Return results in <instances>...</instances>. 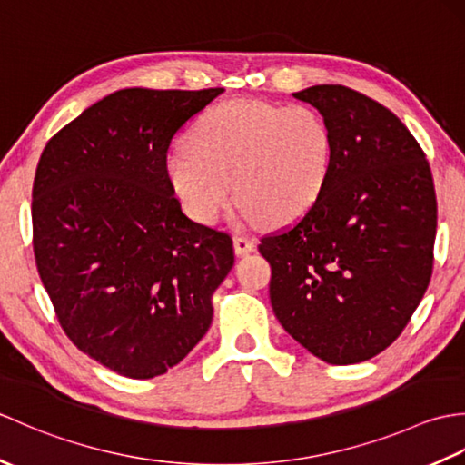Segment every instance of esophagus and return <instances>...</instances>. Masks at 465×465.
Masks as SVG:
<instances>
[{
    "label": "esophagus",
    "mask_w": 465,
    "mask_h": 465,
    "mask_svg": "<svg viewBox=\"0 0 465 465\" xmlns=\"http://www.w3.org/2000/svg\"><path fill=\"white\" fill-rule=\"evenodd\" d=\"M233 248H235V253H238V255H245V253L253 252L255 243H253V240L245 238V235H235V238H233Z\"/></svg>",
    "instance_id": "obj_1"
}]
</instances>
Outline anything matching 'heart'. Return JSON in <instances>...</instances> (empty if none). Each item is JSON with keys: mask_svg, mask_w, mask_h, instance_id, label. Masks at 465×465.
<instances>
[{"mask_svg": "<svg viewBox=\"0 0 465 465\" xmlns=\"http://www.w3.org/2000/svg\"><path fill=\"white\" fill-rule=\"evenodd\" d=\"M165 160L183 212L215 225L233 200L243 222L283 225L318 200L331 163V134L308 105L253 100L217 104Z\"/></svg>", "mask_w": 465, "mask_h": 465, "instance_id": "obj_1", "label": "heart"}]
</instances>
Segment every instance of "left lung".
<instances>
[{"instance_id": "8db88e82", "label": "left lung", "mask_w": 465, "mask_h": 465, "mask_svg": "<svg viewBox=\"0 0 465 465\" xmlns=\"http://www.w3.org/2000/svg\"><path fill=\"white\" fill-rule=\"evenodd\" d=\"M293 97L328 124L331 163L310 210L258 245L272 308L315 358L360 363L398 340L430 285L433 177L416 137L371 97L345 85Z\"/></svg>"}]
</instances>
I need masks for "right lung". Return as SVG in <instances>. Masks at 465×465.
<instances>
[{"label": "right lung", "instance_id": "add662e5", "mask_svg": "<svg viewBox=\"0 0 465 465\" xmlns=\"http://www.w3.org/2000/svg\"><path fill=\"white\" fill-rule=\"evenodd\" d=\"M222 92L120 90L39 157V278L77 350L125 378H155L195 348L233 268L232 235L192 222L165 180L172 137Z\"/></svg>", "mask_w": 465, "mask_h": 465}]
</instances>
